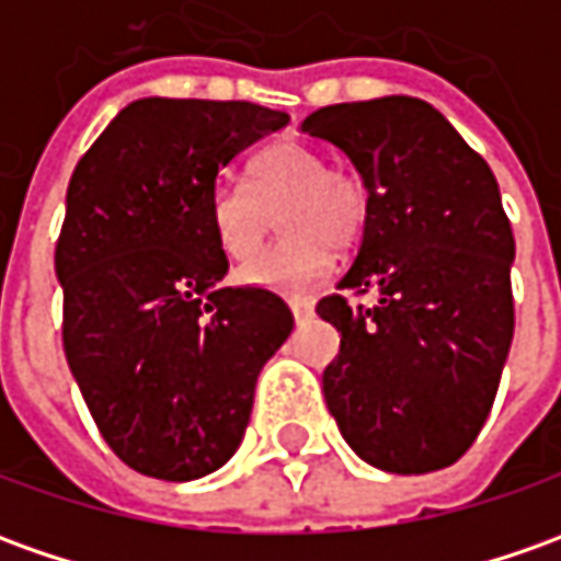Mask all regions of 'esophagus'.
<instances>
[{
	"label": "esophagus",
	"mask_w": 561,
	"mask_h": 561,
	"mask_svg": "<svg viewBox=\"0 0 561 561\" xmlns=\"http://www.w3.org/2000/svg\"><path fill=\"white\" fill-rule=\"evenodd\" d=\"M288 307H291V312H295L297 322H307L312 316V310H316V300L312 297H291L288 300Z\"/></svg>",
	"instance_id": "1"
}]
</instances>
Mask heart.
<instances>
[{"label": "heart", "mask_w": 561, "mask_h": 561, "mask_svg": "<svg viewBox=\"0 0 561 561\" xmlns=\"http://www.w3.org/2000/svg\"><path fill=\"white\" fill-rule=\"evenodd\" d=\"M283 208L286 236L242 266V279L270 291H307L329 276L334 245L344 249L365 224L368 193L359 174L331 169L304 140H282L249 165V184L224 178L208 196L217 245L245 261Z\"/></svg>", "instance_id": "heart-1"}]
</instances>
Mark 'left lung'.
<instances>
[{
	"instance_id": "obj_1",
	"label": "left lung",
	"mask_w": 561,
	"mask_h": 561,
	"mask_svg": "<svg viewBox=\"0 0 561 561\" xmlns=\"http://www.w3.org/2000/svg\"><path fill=\"white\" fill-rule=\"evenodd\" d=\"M359 171L368 211L344 295L316 312L341 331L322 390L341 436L377 470L451 467L489 417L513 344V230L489 162L439 110L405 98L322 106L300 122Z\"/></svg>"
}]
</instances>
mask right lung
Returning a JSON list of instances; mask_svg holds the SVG:
<instances>
[{"label": "right lung", "instance_id": "obj_1", "mask_svg": "<svg viewBox=\"0 0 561 561\" xmlns=\"http://www.w3.org/2000/svg\"><path fill=\"white\" fill-rule=\"evenodd\" d=\"M285 125L249 101L144 98L72 171L55 251L64 353L106 445L144 476L224 467L261 368L295 329L279 295L224 285L208 220L217 174Z\"/></svg>", "mask_w": 561, "mask_h": 561}]
</instances>
